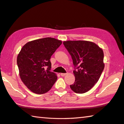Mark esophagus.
<instances>
[{"label":"esophagus","mask_w":124,"mask_h":124,"mask_svg":"<svg viewBox=\"0 0 124 124\" xmlns=\"http://www.w3.org/2000/svg\"><path fill=\"white\" fill-rule=\"evenodd\" d=\"M67 74V73H61L60 74V75H61L62 77H63V76H64V75H66Z\"/></svg>","instance_id":"1"}]
</instances>
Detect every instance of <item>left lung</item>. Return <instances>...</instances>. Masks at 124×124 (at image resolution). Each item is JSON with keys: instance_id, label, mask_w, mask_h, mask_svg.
Returning a JSON list of instances; mask_svg holds the SVG:
<instances>
[{"instance_id": "8db88e82", "label": "left lung", "mask_w": 124, "mask_h": 124, "mask_svg": "<svg viewBox=\"0 0 124 124\" xmlns=\"http://www.w3.org/2000/svg\"><path fill=\"white\" fill-rule=\"evenodd\" d=\"M63 45L72 57L75 80L70 89L77 93L87 92L97 83L104 68L103 50L87 41H66Z\"/></svg>"}]
</instances>
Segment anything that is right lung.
Wrapping results in <instances>:
<instances>
[{
    "label": "right lung",
    "mask_w": 124,
    "mask_h": 124,
    "mask_svg": "<svg viewBox=\"0 0 124 124\" xmlns=\"http://www.w3.org/2000/svg\"><path fill=\"white\" fill-rule=\"evenodd\" d=\"M61 44V41L53 38H45L29 41L21 50L17 58L20 76L34 93H46L57 80V75L50 71V60Z\"/></svg>",
    "instance_id": "1"
}]
</instances>
